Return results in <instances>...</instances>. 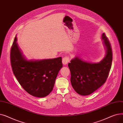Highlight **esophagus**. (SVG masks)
<instances>
[{
    "mask_svg": "<svg viewBox=\"0 0 123 123\" xmlns=\"http://www.w3.org/2000/svg\"><path fill=\"white\" fill-rule=\"evenodd\" d=\"M70 62V58L68 56H66L64 57L62 59V63L64 65H66L67 64Z\"/></svg>",
    "mask_w": 123,
    "mask_h": 123,
    "instance_id": "esophagus-1",
    "label": "esophagus"
}]
</instances>
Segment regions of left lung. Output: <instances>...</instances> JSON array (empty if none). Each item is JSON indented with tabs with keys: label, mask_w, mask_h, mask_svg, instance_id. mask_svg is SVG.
I'll use <instances>...</instances> for the list:
<instances>
[{
	"label": "left lung",
	"mask_w": 123,
	"mask_h": 123,
	"mask_svg": "<svg viewBox=\"0 0 123 123\" xmlns=\"http://www.w3.org/2000/svg\"><path fill=\"white\" fill-rule=\"evenodd\" d=\"M102 38L106 52L100 62L90 63L76 57L68 64L72 86L81 95L86 96L93 93L104 84L108 77L112 66V50L104 33Z\"/></svg>",
	"instance_id": "obj_1"
}]
</instances>
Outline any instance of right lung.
<instances>
[{
  "label": "right lung",
  "instance_id": "right-lung-1",
  "mask_svg": "<svg viewBox=\"0 0 123 123\" xmlns=\"http://www.w3.org/2000/svg\"><path fill=\"white\" fill-rule=\"evenodd\" d=\"M10 61L13 72L22 88L31 95L40 98L52 91L58 73L63 67L61 57L27 60L19 48L16 36L11 49Z\"/></svg>",
  "mask_w": 123,
  "mask_h": 123
}]
</instances>
